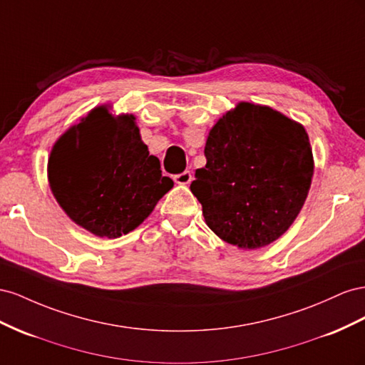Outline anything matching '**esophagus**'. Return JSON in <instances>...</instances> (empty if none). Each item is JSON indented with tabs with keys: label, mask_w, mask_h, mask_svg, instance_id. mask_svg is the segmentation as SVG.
<instances>
[{
	"label": "esophagus",
	"mask_w": 365,
	"mask_h": 365,
	"mask_svg": "<svg viewBox=\"0 0 365 365\" xmlns=\"http://www.w3.org/2000/svg\"><path fill=\"white\" fill-rule=\"evenodd\" d=\"M192 180V174L190 171H183L180 174L174 175V182L179 185H188Z\"/></svg>",
	"instance_id": "obj_1"
}]
</instances>
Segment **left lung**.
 Listing matches in <instances>:
<instances>
[{
    "label": "left lung",
    "mask_w": 365,
    "mask_h": 365,
    "mask_svg": "<svg viewBox=\"0 0 365 365\" xmlns=\"http://www.w3.org/2000/svg\"><path fill=\"white\" fill-rule=\"evenodd\" d=\"M191 192L206 225L242 249L267 246L303 207L314 155L303 125L269 107L240 102L214 125Z\"/></svg>",
    "instance_id": "obj_1"
}]
</instances>
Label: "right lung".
Masks as SVG:
<instances>
[{
  "instance_id": "add662e5",
  "label": "right lung",
  "mask_w": 365,
  "mask_h": 365,
  "mask_svg": "<svg viewBox=\"0 0 365 365\" xmlns=\"http://www.w3.org/2000/svg\"><path fill=\"white\" fill-rule=\"evenodd\" d=\"M48 180L73 222L108 238L138 227L174 185L142 142L133 114L113 118L106 107L59 138Z\"/></svg>"
}]
</instances>
